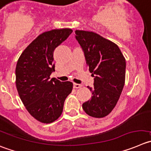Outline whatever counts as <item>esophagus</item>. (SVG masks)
<instances>
[{
  "label": "esophagus",
  "instance_id": "obj_1",
  "mask_svg": "<svg viewBox=\"0 0 151 151\" xmlns=\"http://www.w3.org/2000/svg\"><path fill=\"white\" fill-rule=\"evenodd\" d=\"M82 87V85H80V84L78 83H74V88H80Z\"/></svg>",
  "mask_w": 151,
  "mask_h": 151
}]
</instances>
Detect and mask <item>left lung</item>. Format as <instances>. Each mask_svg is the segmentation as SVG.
I'll list each match as a JSON object with an SVG mask.
<instances>
[{
  "label": "left lung",
  "instance_id": "obj_1",
  "mask_svg": "<svg viewBox=\"0 0 151 151\" xmlns=\"http://www.w3.org/2000/svg\"><path fill=\"white\" fill-rule=\"evenodd\" d=\"M75 37L84 51L88 70L94 77L89 88L91 99L83 104L86 113L104 118L116 105L125 83L126 61L118 46L91 31L75 30Z\"/></svg>",
  "mask_w": 151,
  "mask_h": 151
}]
</instances>
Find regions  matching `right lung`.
Returning <instances> with one entry per match:
<instances>
[{
    "mask_svg": "<svg viewBox=\"0 0 151 151\" xmlns=\"http://www.w3.org/2000/svg\"><path fill=\"white\" fill-rule=\"evenodd\" d=\"M72 33L69 28L52 29L38 36L24 49L15 68V85L25 108L41 123L50 124L63 112L73 83L50 80L55 71L53 51Z\"/></svg>",
    "mask_w": 151,
    "mask_h": 151,
    "instance_id": "1",
    "label": "right lung"
}]
</instances>
